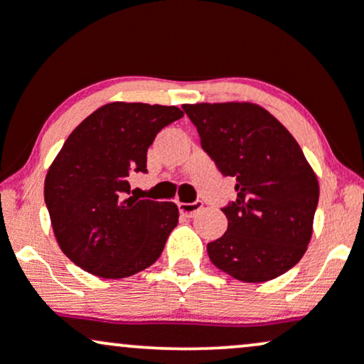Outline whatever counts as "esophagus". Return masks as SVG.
<instances>
[{
	"label": "esophagus",
	"instance_id": "34e87169",
	"mask_svg": "<svg viewBox=\"0 0 364 364\" xmlns=\"http://www.w3.org/2000/svg\"><path fill=\"white\" fill-rule=\"evenodd\" d=\"M178 207H179V212H181L183 215L195 217L203 208V203L200 202V200H196V202H191V203H183L181 202V203H178Z\"/></svg>",
	"mask_w": 364,
	"mask_h": 364
}]
</instances>
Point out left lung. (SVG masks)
<instances>
[{"mask_svg": "<svg viewBox=\"0 0 364 364\" xmlns=\"http://www.w3.org/2000/svg\"><path fill=\"white\" fill-rule=\"evenodd\" d=\"M202 149L236 179L223 208L228 231L207 245L217 269L243 282H265L292 269L311 240L318 179L282 123L252 102L185 104Z\"/></svg>", "mask_w": 364, "mask_h": 364, "instance_id": "obj_1", "label": "left lung"}]
</instances>
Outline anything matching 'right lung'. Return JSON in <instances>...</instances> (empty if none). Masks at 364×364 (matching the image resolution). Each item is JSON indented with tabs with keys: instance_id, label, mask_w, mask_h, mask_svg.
<instances>
[{
	"instance_id": "obj_1",
	"label": "right lung",
	"mask_w": 364,
	"mask_h": 364,
	"mask_svg": "<svg viewBox=\"0 0 364 364\" xmlns=\"http://www.w3.org/2000/svg\"><path fill=\"white\" fill-rule=\"evenodd\" d=\"M179 118L176 106L111 102L73 129L46 174L44 200L61 252L85 272L123 279L161 257L178 225L173 202L129 195L147 173V150Z\"/></svg>"
}]
</instances>
